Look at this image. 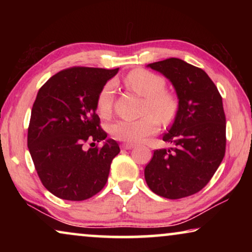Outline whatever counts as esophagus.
Masks as SVG:
<instances>
[{
	"label": "esophagus",
	"instance_id": "34e87169",
	"mask_svg": "<svg viewBox=\"0 0 252 252\" xmlns=\"http://www.w3.org/2000/svg\"><path fill=\"white\" fill-rule=\"evenodd\" d=\"M122 148L125 150H128V149H132L134 148V144H130V143H123L122 144Z\"/></svg>",
	"mask_w": 252,
	"mask_h": 252
}]
</instances>
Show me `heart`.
<instances>
[{
	"mask_svg": "<svg viewBox=\"0 0 252 252\" xmlns=\"http://www.w3.org/2000/svg\"><path fill=\"white\" fill-rule=\"evenodd\" d=\"M125 84L132 91L146 97L143 106V113L146 116L136 120L117 122L111 127V134L116 140L123 142L140 143L159 130V120L167 124L174 118L178 102L173 93L164 89L166 84L164 78L154 72L136 68L126 75ZM113 91V84L108 82L98 93L96 109L102 117L111 115Z\"/></svg>",
	"mask_w": 252,
	"mask_h": 252,
	"instance_id": "b5f03b06",
	"label": "heart"
}]
</instances>
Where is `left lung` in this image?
<instances>
[{
	"instance_id": "8db88e82",
	"label": "left lung",
	"mask_w": 252,
	"mask_h": 252,
	"mask_svg": "<svg viewBox=\"0 0 252 252\" xmlns=\"http://www.w3.org/2000/svg\"><path fill=\"white\" fill-rule=\"evenodd\" d=\"M163 73L179 98L174 123L163 135L171 149H158L144 168L147 185L168 199L202 190L211 180L226 150V117L218 88L202 68L179 58L151 63Z\"/></svg>"
}]
</instances>
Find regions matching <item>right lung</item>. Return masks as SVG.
Listing matches in <instances>:
<instances>
[{
  "label": "right lung",
  "mask_w": 252,
  "mask_h": 252,
  "mask_svg": "<svg viewBox=\"0 0 252 252\" xmlns=\"http://www.w3.org/2000/svg\"><path fill=\"white\" fill-rule=\"evenodd\" d=\"M119 68L73 66L53 75L37 93L27 146L41 182L51 194L84 201L108 181L110 165L119 154L115 140L99 126L96 98ZM89 143L91 148L84 149Z\"/></svg>",
  "instance_id": "right-lung-1"
}]
</instances>
